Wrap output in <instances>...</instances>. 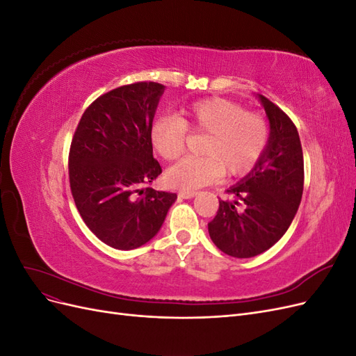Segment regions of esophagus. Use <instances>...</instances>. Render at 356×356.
I'll return each instance as SVG.
<instances>
[{"mask_svg": "<svg viewBox=\"0 0 356 356\" xmlns=\"http://www.w3.org/2000/svg\"><path fill=\"white\" fill-rule=\"evenodd\" d=\"M178 196L181 199H191V197L196 196V191H193V190H181V191H178Z\"/></svg>", "mask_w": 356, "mask_h": 356, "instance_id": "obj_1", "label": "esophagus"}]
</instances>
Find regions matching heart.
Wrapping results in <instances>:
<instances>
[{"mask_svg":"<svg viewBox=\"0 0 356 356\" xmlns=\"http://www.w3.org/2000/svg\"><path fill=\"white\" fill-rule=\"evenodd\" d=\"M187 134L204 135L197 145L200 156H190L166 172L170 187L195 190L224 174L241 177L250 172L268 144L266 118L222 98H209L181 108L175 117H159L149 126V143L163 160L184 153Z\"/></svg>","mask_w":356,"mask_h":356,"instance_id":"b5f03b06","label":"heart"}]
</instances>
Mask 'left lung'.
<instances>
[{
    "mask_svg": "<svg viewBox=\"0 0 356 356\" xmlns=\"http://www.w3.org/2000/svg\"><path fill=\"white\" fill-rule=\"evenodd\" d=\"M260 101L270 122L264 154L239 184L227 190L233 200H220L208 232L230 257L250 258L267 251L288 230L303 195L305 161L293 120L264 96Z\"/></svg>",
    "mask_w": 356,
    "mask_h": 356,
    "instance_id": "obj_1",
    "label": "left lung"
}]
</instances>
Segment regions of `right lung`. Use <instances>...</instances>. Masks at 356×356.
I'll use <instances>...</instances> for the list:
<instances>
[{"mask_svg":"<svg viewBox=\"0 0 356 356\" xmlns=\"http://www.w3.org/2000/svg\"><path fill=\"white\" fill-rule=\"evenodd\" d=\"M165 86L138 81L101 95L83 113L70 157V187L83 221L115 250L153 239L175 193L149 184L161 174L149 126Z\"/></svg>","mask_w":356,"mask_h":356,"instance_id":"obj_1","label":"right lung"}]
</instances>
